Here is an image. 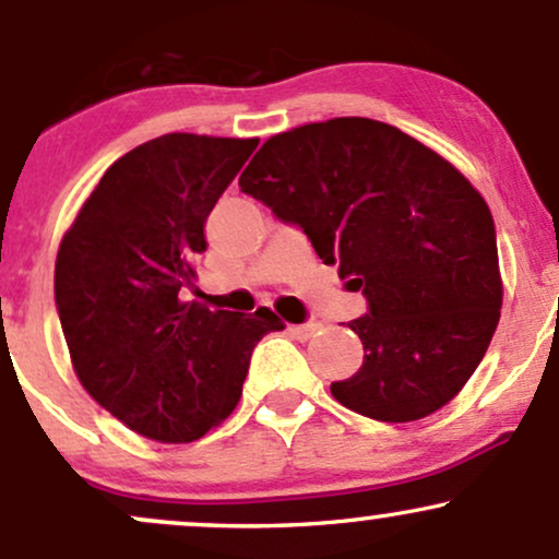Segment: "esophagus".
Wrapping results in <instances>:
<instances>
[{
  "label": "esophagus",
  "mask_w": 559,
  "mask_h": 559,
  "mask_svg": "<svg viewBox=\"0 0 559 559\" xmlns=\"http://www.w3.org/2000/svg\"><path fill=\"white\" fill-rule=\"evenodd\" d=\"M320 323H301V325H288V333H292L294 338H299V342H307V338H312L318 333Z\"/></svg>",
  "instance_id": "34e87169"
}]
</instances>
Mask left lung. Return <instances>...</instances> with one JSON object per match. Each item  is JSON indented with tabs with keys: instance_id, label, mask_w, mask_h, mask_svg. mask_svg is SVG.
I'll return each mask as SVG.
<instances>
[{
	"instance_id": "left-lung-1",
	"label": "left lung",
	"mask_w": 559,
	"mask_h": 559,
	"mask_svg": "<svg viewBox=\"0 0 559 559\" xmlns=\"http://www.w3.org/2000/svg\"><path fill=\"white\" fill-rule=\"evenodd\" d=\"M239 186L368 301L349 320L362 368L331 383L344 407L409 423L465 386L497 331L502 281L489 204L463 173L400 128L333 118L267 139Z\"/></svg>"
}]
</instances>
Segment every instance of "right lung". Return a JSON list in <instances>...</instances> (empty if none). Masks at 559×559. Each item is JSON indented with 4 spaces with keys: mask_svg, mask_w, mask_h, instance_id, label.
Returning a JSON list of instances; mask_svg holds the SVG:
<instances>
[{
    "mask_svg": "<svg viewBox=\"0 0 559 559\" xmlns=\"http://www.w3.org/2000/svg\"><path fill=\"white\" fill-rule=\"evenodd\" d=\"M258 139L168 133L105 176L60 243L55 305L83 389L128 428L165 444L234 413L252 349L284 323L183 301L204 223Z\"/></svg>",
    "mask_w": 559,
    "mask_h": 559,
    "instance_id": "1",
    "label": "right lung"
}]
</instances>
